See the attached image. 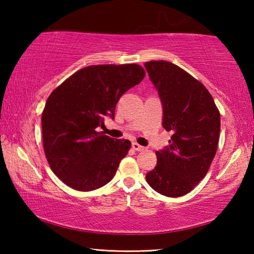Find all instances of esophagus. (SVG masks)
<instances>
[{"label": "esophagus", "instance_id": "esophagus-1", "mask_svg": "<svg viewBox=\"0 0 254 254\" xmlns=\"http://www.w3.org/2000/svg\"><path fill=\"white\" fill-rule=\"evenodd\" d=\"M132 149L135 150V151H142V150H144V147H142V145L137 144L136 142H133L132 143Z\"/></svg>", "mask_w": 254, "mask_h": 254}]
</instances>
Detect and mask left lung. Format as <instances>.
I'll use <instances>...</instances> for the list:
<instances>
[{
	"instance_id": "obj_1",
	"label": "left lung",
	"mask_w": 254,
	"mask_h": 254,
	"mask_svg": "<svg viewBox=\"0 0 254 254\" xmlns=\"http://www.w3.org/2000/svg\"><path fill=\"white\" fill-rule=\"evenodd\" d=\"M162 105V127L174 134L156 151L157 166L145 176L150 187L168 197L186 195L207 174L216 153L221 117L205 86L165 60L144 64Z\"/></svg>"
}]
</instances>
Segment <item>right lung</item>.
Returning a JSON list of instances; mask_svg holds the SVG:
<instances>
[{
    "label": "right lung",
    "mask_w": 254,
    "mask_h": 254,
    "mask_svg": "<svg viewBox=\"0 0 254 254\" xmlns=\"http://www.w3.org/2000/svg\"><path fill=\"white\" fill-rule=\"evenodd\" d=\"M143 77L135 64L88 66L50 94L41 118L44 149L51 170L67 186L91 191L114 177L131 142L96 128L106 117L114 119L120 97Z\"/></svg>",
    "instance_id": "1"
}]
</instances>
